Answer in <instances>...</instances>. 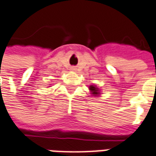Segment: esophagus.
<instances>
[{"instance_id":"34e87169","label":"esophagus","mask_w":156,"mask_h":156,"mask_svg":"<svg viewBox=\"0 0 156 156\" xmlns=\"http://www.w3.org/2000/svg\"><path fill=\"white\" fill-rule=\"evenodd\" d=\"M72 69H73V70H75V69H76V68H75V67H72Z\"/></svg>"}]
</instances>
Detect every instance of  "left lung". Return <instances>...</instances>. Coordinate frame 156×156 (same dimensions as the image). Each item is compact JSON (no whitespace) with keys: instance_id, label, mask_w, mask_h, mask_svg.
<instances>
[{"instance_id":"obj_1","label":"left lung","mask_w":156,"mask_h":156,"mask_svg":"<svg viewBox=\"0 0 156 156\" xmlns=\"http://www.w3.org/2000/svg\"><path fill=\"white\" fill-rule=\"evenodd\" d=\"M89 89L91 90L92 94H94V95H96V94H99V89H97L95 86L91 85L90 87H89Z\"/></svg>"}]
</instances>
